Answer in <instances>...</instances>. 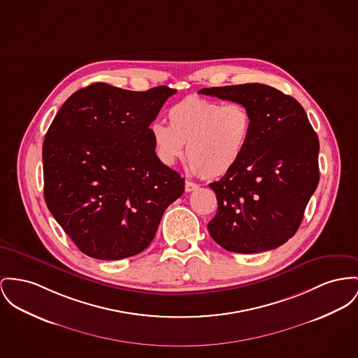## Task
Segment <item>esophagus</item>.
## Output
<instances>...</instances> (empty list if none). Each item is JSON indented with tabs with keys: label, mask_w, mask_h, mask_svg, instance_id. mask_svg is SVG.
<instances>
[{
	"label": "esophagus",
	"mask_w": 358,
	"mask_h": 358,
	"mask_svg": "<svg viewBox=\"0 0 358 358\" xmlns=\"http://www.w3.org/2000/svg\"><path fill=\"white\" fill-rule=\"evenodd\" d=\"M196 189H198V185H196V183L190 182V180H186V183H185V190L187 191V192H191V191L196 190Z\"/></svg>",
	"instance_id": "esophagus-1"
}]
</instances>
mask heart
<instances>
[{
  "instance_id": "1",
  "label": "heart",
  "mask_w": 358,
  "mask_h": 358,
  "mask_svg": "<svg viewBox=\"0 0 358 358\" xmlns=\"http://www.w3.org/2000/svg\"><path fill=\"white\" fill-rule=\"evenodd\" d=\"M169 124L155 120L150 136L163 164L173 166L185 155L192 173L222 176L236 167L252 134L254 120L243 103L189 96L168 110Z\"/></svg>"
}]
</instances>
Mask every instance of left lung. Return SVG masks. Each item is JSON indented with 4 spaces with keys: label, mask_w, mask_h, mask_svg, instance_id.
<instances>
[{
    "label": "left lung",
    "mask_w": 358,
    "mask_h": 358,
    "mask_svg": "<svg viewBox=\"0 0 358 358\" xmlns=\"http://www.w3.org/2000/svg\"><path fill=\"white\" fill-rule=\"evenodd\" d=\"M198 94L245 104L252 134L238 166L210 183L217 213L208 224L222 248L255 254L292 238L319 183V140L303 106L264 84L203 88Z\"/></svg>",
    "instance_id": "8db88e82"
}]
</instances>
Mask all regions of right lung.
<instances>
[{
	"label": "right lung",
	"mask_w": 358,
	"mask_h": 358,
	"mask_svg": "<svg viewBox=\"0 0 358 358\" xmlns=\"http://www.w3.org/2000/svg\"><path fill=\"white\" fill-rule=\"evenodd\" d=\"M176 90L96 83L59 108L43 141L50 213L85 255L118 261L155 238L185 179L155 152L150 123Z\"/></svg>",
	"instance_id": "obj_1"
}]
</instances>
